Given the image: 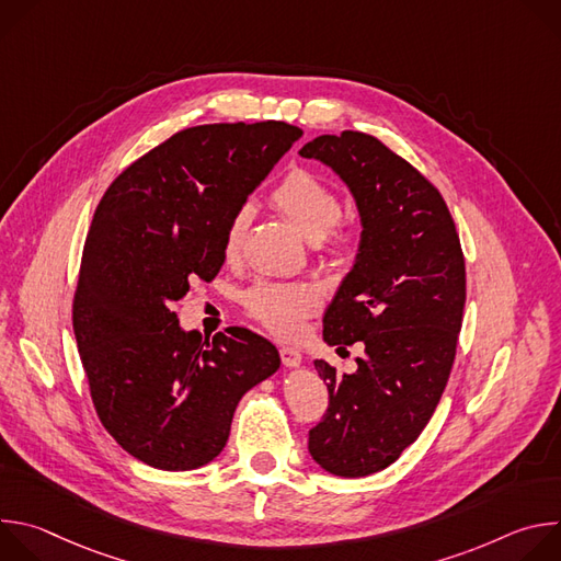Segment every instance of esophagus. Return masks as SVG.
<instances>
[{"mask_svg":"<svg viewBox=\"0 0 561 561\" xmlns=\"http://www.w3.org/2000/svg\"><path fill=\"white\" fill-rule=\"evenodd\" d=\"M279 355H282V364L286 368H297L301 364V353L297 348H290V346H282L279 348Z\"/></svg>","mask_w":561,"mask_h":561,"instance_id":"34e87169","label":"esophagus"}]
</instances>
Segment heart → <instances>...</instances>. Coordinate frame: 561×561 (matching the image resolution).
Instances as JSON below:
<instances>
[{
    "label": "heart",
    "mask_w": 561,
    "mask_h": 561,
    "mask_svg": "<svg viewBox=\"0 0 561 561\" xmlns=\"http://www.w3.org/2000/svg\"><path fill=\"white\" fill-rule=\"evenodd\" d=\"M273 204L312 244L327 239L342 217V202L335 191L306 171L288 173L273 191ZM253 213L251 204H242L230 215L224 232L226 257L242 251ZM244 301L266 329L282 337H293L301 331L304 319L319 308V293L306 282H260L247 293Z\"/></svg>",
    "instance_id": "obj_1"
}]
</instances>
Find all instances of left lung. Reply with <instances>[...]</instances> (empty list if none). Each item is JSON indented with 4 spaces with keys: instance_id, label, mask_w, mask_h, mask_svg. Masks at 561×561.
Wrapping results in <instances>:
<instances>
[{
    "instance_id": "1",
    "label": "left lung",
    "mask_w": 561,
    "mask_h": 561,
    "mask_svg": "<svg viewBox=\"0 0 561 561\" xmlns=\"http://www.w3.org/2000/svg\"><path fill=\"white\" fill-rule=\"evenodd\" d=\"M299 154L346 184L362 226L324 312V342H359L364 357L355 373L314 359L331 407L308 433V453L331 474L366 477L402 455L439 404L461 329L463 255L439 191L379 139L319 135Z\"/></svg>"
}]
</instances>
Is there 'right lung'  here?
<instances>
[{"label":"right lung","mask_w":561,"mask_h":561,"mask_svg":"<svg viewBox=\"0 0 561 561\" xmlns=\"http://www.w3.org/2000/svg\"><path fill=\"white\" fill-rule=\"evenodd\" d=\"M299 137L284 122L186 128L130 164L95 210L75 340L104 428L152 468L213 461L239 399L279 370L268 340L234 327L208 342L171 306L219 273L230 215Z\"/></svg>","instance_id":"1"}]
</instances>
